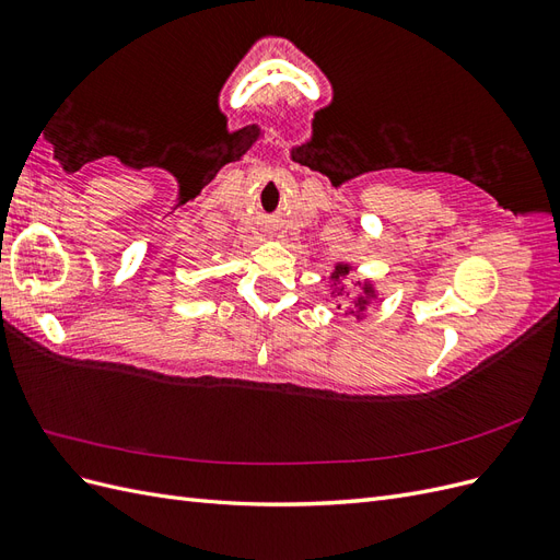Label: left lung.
I'll use <instances>...</instances> for the list:
<instances>
[{"label": "left lung", "mask_w": 560, "mask_h": 560, "mask_svg": "<svg viewBox=\"0 0 560 560\" xmlns=\"http://www.w3.org/2000/svg\"><path fill=\"white\" fill-rule=\"evenodd\" d=\"M352 270V266L350 264H343V261H338L336 266H334V270H331V280H334V284L336 282H341L348 273ZM360 287H362V292L352 299V306L346 311V315H354L358 319H362L364 317V311L369 308V303L376 299V287L371 284L369 280H364V282H358ZM341 292H343V287L341 290H338V296H341Z\"/></svg>", "instance_id": "8db88e82"}]
</instances>
